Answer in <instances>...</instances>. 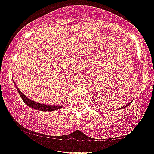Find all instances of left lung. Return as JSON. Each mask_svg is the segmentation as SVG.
I'll return each instance as SVG.
<instances>
[{
  "label": "left lung",
  "instance_id": "left-lung-1",
  "mask_svg": "<svg viewBox=\"0 0 154 154\" xmlns=\"http://www.w3.org/2000/svg\"><path fill=\"white\" fill-rule=\"evenodd\" d=\"M132 101H130V102H129V104H126V105H125V106H123V107H120V109H123V108H125V107H128V106H129V105H130V104H131V103H132ZM120 109H119V110H120Z\"/></svg>",
  "mask_w": 154,
  "mask_h": 154
}]
</instances>
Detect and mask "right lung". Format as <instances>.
Masks as SVG:
<instances>
[{
	"mask_svg": "<svg viewBox=\"0 0 154 154\" xmlns=\"http://www.w3.org/2000/svg\"><path fill=\"white\" fill-rule=\"evenodd\" d=\"M13 83L16 86V89H17L18 92H19V95L22 98V99L23 100L24 102L25 103L26 105H28V107H31V108L36 109L37 110H42V111H54V110H59L62 107V106L60 105H49V104H40V103H37L36 101H32V100L29 99L27 96H25L22 92L19 89V88L16 86V83L13 81Z\"/></svg>",
	"mask_w": 154,
	"mask_h": 154,
	"instance_id": "right-lung-1",
	"label": "right lung"
}]
</instances>
